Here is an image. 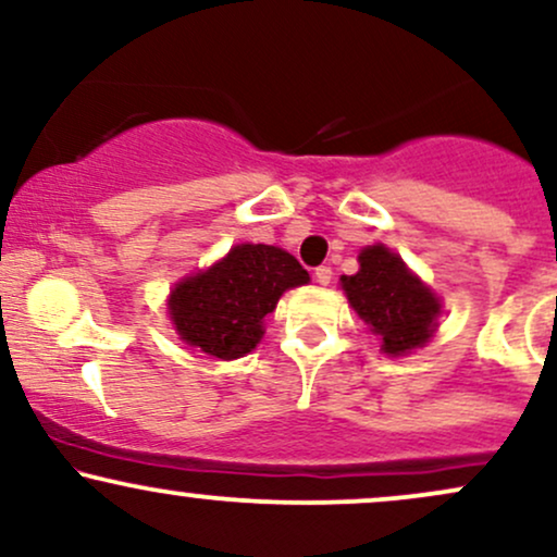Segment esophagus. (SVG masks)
Returning a JSON list of instances; mask_svg holds the SVG:
<instances>
[{"instance_id":"esophagus-1","label":"esophagus","mask_w":557,"mask_h":557,"mask_svg":"<svg viewBox=\"0 0 557 557\" xmlns=\"http://www.w3.org/2000/svg\"><path fill=\"white\" fill-rule=\"evenodd\" d=\"M314 274H317V283H319V285H330V280H332V270H330V267H319V270H317Z\"/></svg>"}]
</instances>
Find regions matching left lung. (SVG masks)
<instances>
[{
  "label": "left lung",
  "instance_id": "left-lung-1",
  "mask_svg": "<svg viewBox=\"0 0 557 557\" xmlns=\"http://www.w3.org/2000/svg\"><path fill=\"white\" fill-rule=\"evenodd\" d=\"M359 264V272L343 277V290L367 327L382 337V350L400 356L430 341L440 314L430 287L385 246L363 248Z\"/></svg>",
  "mask_w": 557,
  "mask_h": 557
}]
</instances>
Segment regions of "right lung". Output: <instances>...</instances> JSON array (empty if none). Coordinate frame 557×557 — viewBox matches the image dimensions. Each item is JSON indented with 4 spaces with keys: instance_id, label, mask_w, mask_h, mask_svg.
<instances>
[{
    "instance_id": "1",
    "label": "right lung",
    "mask_w": 557,
    "mask_h": 557,
    "mask_svg": "<svg viewBox=\"0 0 557 557\" xmlns=\"http://www.w3.org/2000/svg\"><path fill=\"white\" fill-rule=\"evenodd\" d=\"M309 283V272L283 248L235 246L212 270L183 280L170 296L172 324L188 345L216 359H238L264 335L261 319L287 287Z\"/></svg>"
}]
</instances>
